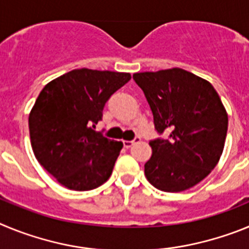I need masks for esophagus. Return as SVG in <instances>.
Returning <instances> with one entry per match:
<instances>
[{"mask_svg": "<svg viewBox=\"0 0 249 249\" xmlns=\"http://www.w3.org/2000/svg\"><path fill=\"white\" fill-rule=\"evenodd\" d=\"M140 140H141V138L138 137V136H136L135 140H133V141H123V146H124V148H129V147L133 146V144H135L136 142H138Z\"/></svg>", "mask_w": 249, "mask_h": 249, "instance_id": "esophagus-1", "label": "esophagus"}]
</instances>
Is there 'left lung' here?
Returning <instances> with one entry per match:
<instances>
[{
	"label": "left lung",
	"instance_id": "obj_1",
	"mask_svg": "<svg viewBox=\"0 0 249 249\" xmlns=\"http://www.w3.org/2000/svg\"><path fill=\"white\" fill-rule=\"evenodd\" d=\"M133 80L143 91L158 135L144 175L163 192H182L217 166L227 136L228 116L208 81L182 68L141 72Z\"/></svg>",
	"mask_w": 249,
	"mask_h": 249
}]
</instances>
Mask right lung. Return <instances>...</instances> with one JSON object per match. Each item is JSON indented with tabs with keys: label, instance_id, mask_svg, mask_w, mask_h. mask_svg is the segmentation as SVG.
<instances>
[{
	"label": "right lung",
	"instance_id": "right-lung-1",
	"mask_svg": "<svg viewBox=\"0 0 249 249\" xmlns=\"http://www.w3.org/2000/svg\"><path fill=\"white\" fill-rule=\"evenodd\" d=\"M131 80L123 72L81 68L51 81L28 117L32 149L62 186L94 190L112 175L122 142L96 131L106 102Z\"/></svg>",
	"mask_w": 249,
	"mask_h": 249
}]
</instances>
